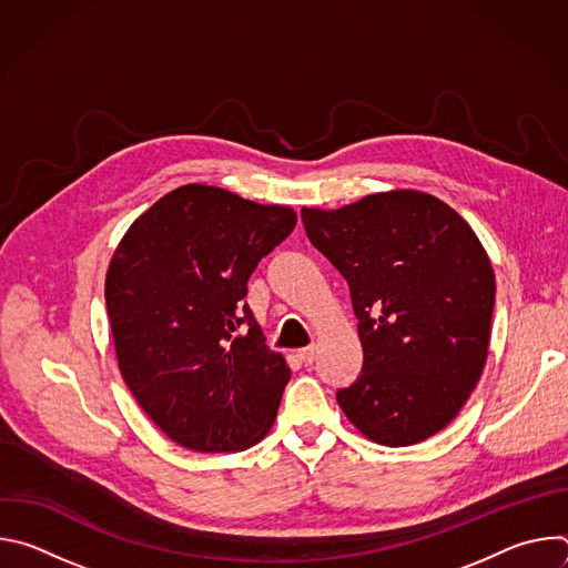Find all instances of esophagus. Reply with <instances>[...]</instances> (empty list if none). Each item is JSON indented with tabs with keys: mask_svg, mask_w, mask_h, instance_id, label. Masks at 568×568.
Segmentation results:
<instances>
[{
	"mask_svg": "<svg viewBox=\"0 0 568 568\" xmlns=\"http://www.w3.org/2000/svg\"><path fill=\"white\" fill-rule=\"evenodd\" d=\"M314 355H316V346H305V348H301V351L296 353V357H298L305 366H310V364L314 362Z\"/></svg>",
	"mask_w": 568,
	"mask_h": 568,
	"instance_id": "obj_1",
	"label": "esophagus"
}]
</instances>
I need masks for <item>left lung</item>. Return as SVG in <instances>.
Returning <instances> with one entry per match:
<instances>
[{
  "label": "left lung",
  "instance_id": "1",
  "mask_svg": "<svg viewBox=\"0 0 568 568\" xmlns=\"http://www.w3.org/2000/svg\"><path fill=\"white\" fill-rule=\"evenodd\" d=\"M312 245L351 287L364 364L337 390L348 420L388 447L447 427L488 357L495 272L469 224L418 191L303 209Z\"/></svg>",
  "mask_w": 568,
  "mask_h": 568
}]
</instances>
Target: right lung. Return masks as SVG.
Masks as SVG:
<instances>
[{
	"mask_svg": "<svg viewBox=\"0 0 568 568\" xmlns=\"http://www.w3.org/2000/svg\"><path fill=\"white\" fill-rule=\"evenodd\" d=\"M294 226L290 206L189 184L152 204L114 252L105 303L119 368L178 445L237 452L270 432L290 368L245 296Z\"/></svg>",
	"mask_w": 568,
	"mask_h": 568,
	"instance_id": "1",
	"label": "right lung"
}]
</instances>
